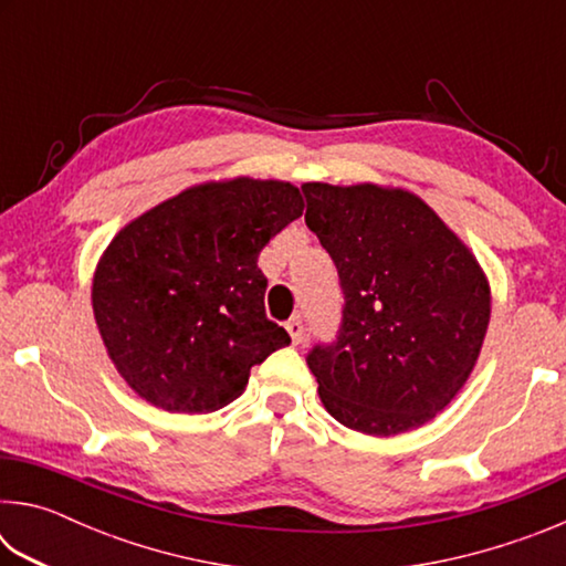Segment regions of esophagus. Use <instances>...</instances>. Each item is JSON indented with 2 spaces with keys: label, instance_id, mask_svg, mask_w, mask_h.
I'll return each instance as SVG.
<instances>
[{
  "label": "esophagus",
  "instance_id": "34e87169",
  "mask_svg": "<svg viewBox=\"0 0 566 566\" xmlns=\"http://www.w3.org/2000/svg\"><path fill=\"white\" fill-rule=\"evenodd\" d=\"M286 332H290L294 344H300L304 339V322L300 317H292L290 322H286Z\"/></svg>",
  "mask_w": 566,
  "mask_h": 566
}]
</instances>
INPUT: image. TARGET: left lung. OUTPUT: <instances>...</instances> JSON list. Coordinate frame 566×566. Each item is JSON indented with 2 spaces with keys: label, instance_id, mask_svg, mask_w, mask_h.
Instances as JSON below:
<instances>
[{
  "label": "left lung",
  "instance_id": "8db88e82",
  "mask_svg": "<svg viewBox=\"0 0 566 566\" xmlns=\"http://www.w3.org/2000/svg\"><path fill=\"white\" fill-rule=\"evenodd\" d=\"M304 222L339 274L337 339L306 354L339 424L391 437L434 419L472 375L490 284L474 254L417 195L302 185Z\"/></svg>",
  "mask_w": 566,
  "mask_h": 566
}]
</instances>
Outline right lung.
Wrapping results in <instances>:
<instances>
[{
    "instance_id": "1",
    "label": "right lung",
    "mask_w": 566,
    "mask_h": 566,
    "mask_svg": "<svg viewBox=\"0 0 566 566\" xmlns=\"http://www.w3.org/2000/svg\"><path fill=\"white\" fill-rule=\"evenodd\" d=\"M302 209L290 181H207L112 239L94 272V319L142 399L181 415L217 411L242 395L254 364L292 342L266 319L256 256Z\"/></svg>"
}]
</instances>
